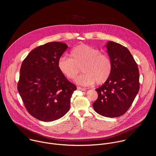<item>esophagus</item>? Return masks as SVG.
Listing matches in <instances>:
<instances>
[{
    "label": "esophagus",
    "mask_w": 156,
    "mask_h": 156,
    "mask_svg": "<svg viewBox=\"0 0 156 156\" xmlns=\"http://www.w3.org/2000/svg\"><path fill=\"white\" fill-rule=\"evenodd\" d=\"M77 90H79V91H86L85 88H83V87H80V86H77Z\"/></svg>",
    "instance_id": "34e87169"
}]
</instances>
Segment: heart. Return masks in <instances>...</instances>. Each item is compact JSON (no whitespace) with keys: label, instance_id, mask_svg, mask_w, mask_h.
I'll return each instance as SVG.
<instances>
[{"label":"heart","instance_id":"b5f03b06","mask_svg":"<svg viewBox=\"0 0 156 156\" xmlns=\"http://www.w3.org/2000/svg\"><path fill=\"white\" fill-rule=\"evenodd\" d=\"M57 66L66 78L74 80L81 70L83 72L76 80L82 86H91L104 83L112 71V63L110 57L101 53L99 49L86 44H80L72 49L70 57L62 56Z\"/></svg>","mask_w":156,"mask_h":156}]
</instances>
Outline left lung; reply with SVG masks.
Returning a JSON list of instances; mask_svg holds the SVG:
<instances>
[{"label":"left lung","instance_id":"8db88e82","mask_svg":"<svg viewBox=\"0 0 156 156\" xmlns=\"http://www.w3.org/2000/svg\"><path fill=\"white\" fill-rule=\"evenodd\" d=\"M105 47L112 71L107 81L96 90L98 98L93 106L101 115L118 117L126 113L139 91V70L126 48L113 41H108Z\"/></svg>","mask_w":156,"mask_h":156}]
</instances>
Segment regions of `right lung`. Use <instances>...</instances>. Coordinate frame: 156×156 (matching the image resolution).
<instances>
[{"label":"right lung","mask_w":156,"mask_h":156,"mask_svg":"<svg viewBox=\"0 0 156 156\" xmlns=\"http://www.w3.org/2000/svg\"><path fill=\"white\" fill-rule=\"evenodd\" d=\"M66 44L51 42L32 50L21 64L18 91L29 114L44 122L64 116L70 107L75 84L59 70Z\"/></svg>","instance_id":"1"}]
</instances>
